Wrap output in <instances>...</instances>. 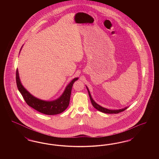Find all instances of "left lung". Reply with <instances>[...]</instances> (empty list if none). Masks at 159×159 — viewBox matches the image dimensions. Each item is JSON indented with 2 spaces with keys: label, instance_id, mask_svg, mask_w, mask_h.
<instances>
[{
  "label": "left lung",
  "instance_id": "obj_1",
  "mask_svg": "<svg viewBox=\"0 0 159 159\" xmlns=\"http://www.w3.org/2000/svg\"><path fill=\"white\" fill-rule=\"evenodd\" d=\"M86 88H87V90L88 91V93H89V98L91 99V103L92 104L93 107L96 108L97 110H98L99 111H101L102 113H104L107 114H117L120 113L121 111H125L126 109H127L128 107L124 108H121V109H119V110H109V109H107L106 108H104L102 107H101V106L98 105L97 103H96L95 102V101L92 99V97H91V93H90V92L89 91V89L88 88V87L86 86Z\"/></svg>",
  "mask_w": 159,
  "mask_h": 159
}]
</instances>
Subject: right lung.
<instances>
[{"label": "right lung", "instance_id": "obj_1", "mask_svg": "<svg viewBox=\"0 0 159 159\" xmlns=\"http://www.w3.org/2000/svg\"><path fill=\"white\" fill-rule=\"evenodd\" d=\"M23 47V46H22ZM21 47V48H22ZM21 48L20 51L21 50ZM78 77L73 79L66 86L62 94L58 98L53 101H45L36 98L27 91L21 82L18 70L16 71V82L17 88L23 96L26 103L39 112L46 115H55L61 113L68 107L70 99L71 92L73 83L78 80Z\"/></svg>", "mask_w": 159, "mask_h": 159}]
</instances>
